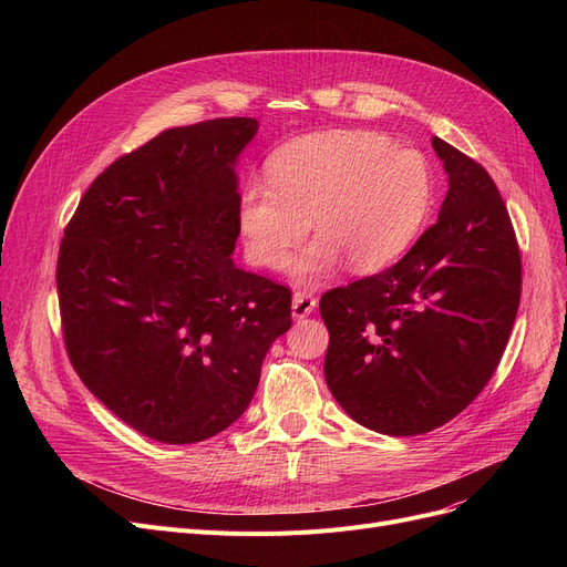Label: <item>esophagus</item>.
Returning a JSON list of instances; mask_svg holds the SVG:
<instances>
[{
  "instance_id": "obj_1",
  "label": "esophagus",
  "mask_w": 567,
  "mask_h": 567,
  "mask_svg": "<svg viewBox=\"0 0 567 567\" xmlns=\"http://www.w3.org/2000/svg\"><path fill=\"white\" fill-rule=\"evenodd\" d=\"M315 308H317V296H315L312 291L303 289V291H296V293H293V301H291V315H293V319L308 317Z\"/></svg>"
}]
</instances>
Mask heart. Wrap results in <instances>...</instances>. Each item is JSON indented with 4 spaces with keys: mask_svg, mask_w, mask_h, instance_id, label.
Wrapping results in <instances>:
<instances>
[{
    "mask_svg": "<svg viewBox=\"0 0 567 567\" xmlns=\"http://www.w3.org/2000/svg\"><path fill=\"white\" fill-rule=\"evenodd\" d=\"M268 186L248 182L238 229L250 264L282 268L310 229L319 234L293 261L317 280L344 257L355 274L395 261L423 229L434 202V169L419 148L372 131L296 137L268 156Z\"/></svg>",
    "mask_w": 567,
    "mask_h": 567,
    "instance_id": "b5f03b06",
    "label": "heart"
}]
</instances>
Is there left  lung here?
<instances>
[{"label": "left lung", "instance_id": "8db88e82", "mask_svg": "<svg viewBox=\"0 0 567 567\" xmlns=\"http://www.w3.org/2000/svg\"><path fill=\"white\" fill-rule=\"evenodd\" d=\"M449 172L439 218L381 274L326 291L323 374L355 423L391 436L432 432L496 372L522 299V255L487 169L439 137Z\"/></svg>", "mask_w": 567, "mask_h": 567}]
</instances>
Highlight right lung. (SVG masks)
I'll use <instances>...</instances> for the list:
<instances>
[{
	"mask_svg": "<svg viewBox=\"0 0 567 567\" xmlns=\"http://www.w3.org/2000/svg\"><path fill=\"white\" fill-rule=\"evenodd\" d=\"M257 118L167 128L105 167L56 259L64 344L82 383L161 443L227 430L291 326V291L231 261L234 165Z\"/></svg>",
	"mask_w": 567,
	"mask_h": 567,
	"instance_id": "right-lung-1",
	"label": "right lung"
}]
</instances>
